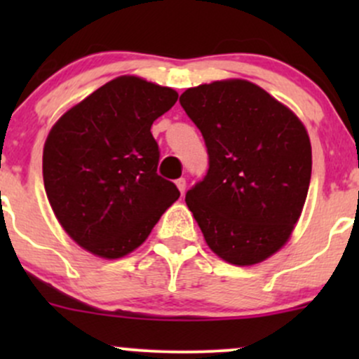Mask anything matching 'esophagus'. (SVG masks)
<instances>
[{"instance_id":"obj_1","label":"esophagus","mask_w":359,"mask_h":359,"mask_svg":"<svg viewBox=\"0 0 359 359\" xmlns=\"http://www.w3.org/2000/svg\"><path fill=\"white\" fill-rule=\"evenodd\" d=\"M175 184H177V187H179L180 194H184V192H185V185H187V182H185L184 177H180V179H177Z\"/></svg>"}]
</instances>
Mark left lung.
<instances>
[{"instance_id": "left-lung-1", "label": "left lung", "mask_w": 359, "mask_h": 359, "mask_svg": "<svg viewBox=\"0 0 359 359\" xmlns=\"http://www.w3.org/2000/svg\"><path fill=\"white\" fill-rule=\"evenodd\" d=\"M180 104L209 155L208 174L185 194L205 243L233 265L263 262L285 245L306 203L312 172L306 128L243 79L187 89Z\"/></svg>"}]
</instances>
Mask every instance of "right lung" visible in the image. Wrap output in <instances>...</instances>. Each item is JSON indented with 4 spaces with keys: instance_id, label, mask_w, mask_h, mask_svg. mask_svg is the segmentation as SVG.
<instances>
[{
    "instance_id": "obj_1",
    "label": "right lung",
    "mask_w": 359,
    "mask_h": 359,
    "mask_svg": "<svg viewBox=\"0 0 359 359\" xmlns=\"http://www.w3.org/2000/svg\"><path fill=\"white\" fill-rule=\"evenodd\" d=\"M179 94L121 76L53 125L43 147V184L65 233L89 253L121 258L137 250L179 199L156 174L158 143L150 128Z\"/></svg>"
}]
</instances>
